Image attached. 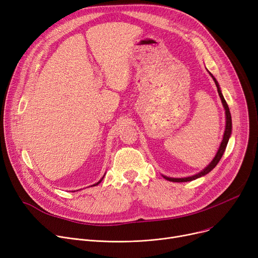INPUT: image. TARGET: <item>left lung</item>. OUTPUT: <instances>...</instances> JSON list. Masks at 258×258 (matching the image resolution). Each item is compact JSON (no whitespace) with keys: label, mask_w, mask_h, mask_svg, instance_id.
Instances as JSON below:
<instances>
[{"label":"left lung","mask_w":258,"mask_h":258,"mask_svg":"<svg viewBox=\"0 0 258 258\" xmlns=\"http://www.w3.org/2000/svg\"><path fill=\"white\" fill-rule=\"evenodd\" d=\"M207 71H208V70H207ZM208 72H209V71H208ZM209 74H210V76L212 77L213 81L215 83L216 88H218V93H219V95H220V98H221L222 103H223V106H224V108H225L226 126H225V133H224V136H223V140H222V142H221V144H220L218 153L215 154V156H214V158L212 159V161L210 162V163H209L204 169L201 170L200 172H198V173H196V174H194V175H190V177H185V178H170V177H167V175L162 174V177H163V178L166 179V180H168V181H170V182H189V181H192V180L199 179V178L203 177V175H205V174L209 173L216 165H218V163L220 162L221 158H222L223 155H224V152H225L226 147H227V144H228V141H229V139H230V136H231V133H232V119H231V114H230L229 106H228V104H227V102H226V100H225V98H224V96H223V94H222V91H221V88H220V85H219V83H218V80L215 79V77H214L210 72H209Z\"/></svg>","instance_id":"obj_1"}]
</instances>
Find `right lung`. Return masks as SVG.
I'll return each mask as SVG.
<instances>
[{
	"instance_id": "add662e5",
	"label": "right lung",
	"mask_w": 258,
	"mask_h": 258,
	"mask_svg": "<svg viewBox=\"0 0 258 258\" xmlns=\"http://www.w3.org/2000/svg\"><path fill=\"white\" fill-rule=\"evenodd\" d=\"M104 175H105V173L103 174V177H102V178H101V179H100V180H99V181H98L97 183H95V184H93V185H91V186H97V185H98V184H99V183H100V182H101V181L103 180V178H104Z\"/></svg>"
}]
</instances>
